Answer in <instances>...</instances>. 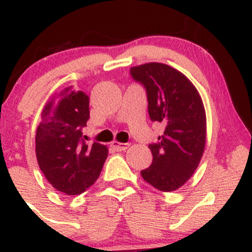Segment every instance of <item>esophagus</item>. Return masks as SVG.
<instances>
[{
	"label": "esophagus",
	"instance_id": "34e87169",
	"mask_svg": "<svg viewBox=\"0 0 252 252\" xmlns=\"http://www.w3.org/2000/svg\"><path fill=\"white\" fill-rule=\"evenodd\" d=\"M129 146H130L129 143H120L117 142V141H114V142L111 143V147L116 150V152H124V150L129 148Z\"/></svg>",
	"mask_w": 252,
	"mask_h": 252
}]
</instances>
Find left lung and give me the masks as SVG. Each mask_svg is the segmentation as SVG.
<instances>
[{
	"instance_id": "8db88e82",
	"label": "left lung",
	"mask_w": 252,
	"mask_h": 252,
	"mask_svg": "<svg viewBox=\"0 0 252 252\" xmlns=\"http://www.w3.org/2000/svg\"><path fill=\"white\" fill-rule=\"evenodd\" d=\"M130 74L146 89L150 120L164 126L158 142L149 144L153 162L141 175L158 190L172 192L186 184L204 154V104L189 78L166 63L135 66Z\"/></svg>"
}]
</instances>
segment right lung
I'll return each instance as SVG.
<instances>
[{
    "mask_svg": "<svg viewBox=\"0 0 252 252\" xmlns=\"http://www.w3.org/2000/svg\"><path fill=\"white\" fill-rule=\"evenodd\" d=\"M90 98L74 86L46 103L35 134L37 163L59 192L77 195L94 184L108 158V148L86 144L83 128L90 118Z\"/></svg>",
    "mask_w": 252,
    "mask_h": 252,
    "instance_id": "1",
    "label": "right lung"
}]
</instances>
